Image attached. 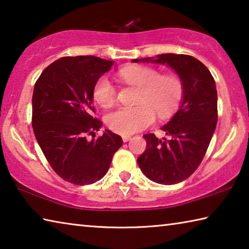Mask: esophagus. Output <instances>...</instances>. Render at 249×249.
Listing matches in <instances>:
<instances>
[{
    "label": "esophagus",
    "instance_id": "1",
    "mask_svg": "<svg viewBox=\"0 0 249 249\" xmlns=\"http://www.w3.org/2000/svg\"><path fill=\"white\" fill-rule=\"evenodd\" d=\"M122 140H123L124 142H128V141L132 140V137L128 136V135H123V136H122Z\"/></svg>",
    "mask_w": 249,
    "mask_h": 249
}]
</instances>
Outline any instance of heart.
Wrapping results in <instances>:
<instances>
[{"label": "heart", "mask_w": 249, "mask_h": 249, "mask_svg": "<svg viewBox=\"0 0 249 249\" xmlns=\"http://www.w3.org/2000/svg\"><path fill=\"white\" fill-rule=\"evenodd\" d=\"M117 79L138 87L136 107H120L105 116V124L116 134L133 135L153 124L155 114L167 119L177 111L183 98L184 84L176 73H160L148 66H127L117 71ZM116 88L107 77H101L93 88V99L101 107L116 102Z\"/></svg>", "instance_id": "1"}]
</instances>
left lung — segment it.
<instances>
[{
  "mask_svg": "<svg viewBox=\"0 0 249 249\" xmlns=\"http://www.w3.org/2000/svg\"><path fill=\"white\" fill-rule=\"evenodd\" d=\"M142 61L168 65L184 84L182 104L161 128L170 140L146 134V149L137 162L147 178L160 184L188 179L203 160L217 122V92L209 69L189 54L163 53ZM133 61L140 62V59Z\"/></svg>",
  "mask_w": 249,
  "mask_h": 249,
  "instance_id": "left-lung-1",
  "label": "left lung"
}]
</instances>
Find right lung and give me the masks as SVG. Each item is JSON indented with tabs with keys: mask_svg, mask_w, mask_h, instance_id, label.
I'll list each match as a JSON object with an SVG mask.
<instances>
[{
	"mask_svg": "<svg viewBox=\"0 0 249 249\" xmlns=\"http://www.w3.org/2000/svg\"><path fill=\"white\" fill-rule=\"evenodd\" d=\"M113 65L94 56L62 57L37 79L33 93L32 126L53 170L77 185L94 183L107 174L121 136L105 130L92 104L95 82ZM92 135V141L86 136Z\"/></svg>",
	"mask_w": 249,
	"mask_h": 249,
	"instance_id": "add662e5",
	"label": "right lung"
}]
</instances>
